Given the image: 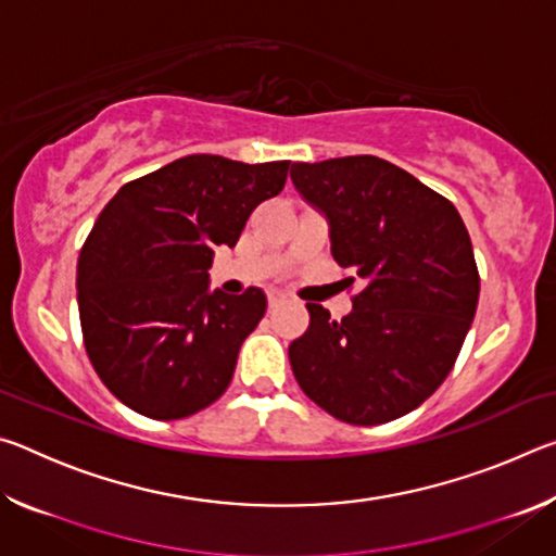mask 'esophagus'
<instances>
[{"instance_id": "esophagus-1", "label": "esophagus", "mask_w": 556, "mask_h": 556, "mask_svg": "<svg viewBox=\"0 0 556 556\" xmlns=\"http://www.w3.org/2000/svg\"><path fill=\"white\" fill-rule=\"evenodd\" d=\"M287 296L285 294H281V291H269V294H267V301H269V308H275V306H279L281 304V301H285Z\"/></svg>"}]
</instances>
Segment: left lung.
<instances>
[{
	"mask_svg": "<svg viewBox=\"0 0 556 556\" xmlns=\"http://www.w3.org/2000/svg\"><path fill=\"white\" fill-rule=\"evenodd\" d=\"M291 184L326 218L333 260L363 281L341 321L306 304L312 324L289 345L296 382L348 425L417 409L454 368L481 291L458 211L368 154L299 162Z\"/></svg>",
	"mask_w": 556,
	"mask_h": 556,
	"instance_id": "8db88e82",
	"label": "left lung"
}]
</instances>
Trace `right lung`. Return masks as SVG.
Returning <instances> with one entry per match:
<instances>
[{
	"label": "right lung",
	"instance_id": "right-lung-1",
	"mask_svg": "<svg viewBox=\"0 0 556 556\" xmlns=\"http://www.w3.org/2000/svg\"><path fill=\"white\" fill-rule=\"evenodd\" d=\"M287 172L188 154L125 184L100 213L78 257V312L92 368L129 409L181 419L228 390L267 296L211 289L208 269Z\"/></svg>",
	"mask_w": 556,
	"mask_h": 556
}]
</instances>
